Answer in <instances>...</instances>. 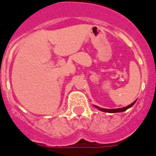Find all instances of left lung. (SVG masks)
Segmentation results:
<instances>
[{"label": "left lung", "instance_id": "1", "mask_svg": "<svg viewBox=\"0 0 156 156\" xmlns=\"http://www.w3.org/2000/svg\"><path fill=\"white\" fill-rule=\"evenodd\" d=\"M135 102H136V101H135ZM135 102H133L130 105L127 106V107H123V108H117V109H105V108H100V107H97V106H94V107H97V108H98V109L101 110V111H102V112H109V113H115V112H124V111H126L127 109H129V108H130L131 107H133V104L135 103Z\"/></svg>", "mask_w": 156, "mask_h": 156}]
</instances>
